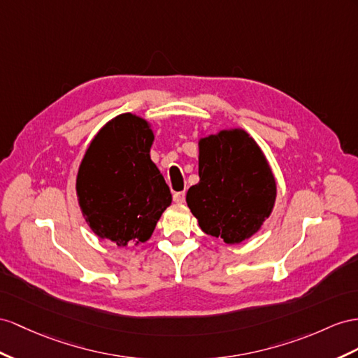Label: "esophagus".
Listing matches in <instances>:
<instances>
[{
	"instance_id": "obj_1",
	"label": "esophagus",
	"mask_w": 358,
	"mask_h": 358,
	"mask_svg": "<svg viewBox=\"0 0 358 358\" xmlns=\"http://www.w3.org/2000/svg\"><path fill=\"white\" fill-rule=\"evenodd\" d=\"M185 199H186L185 192H177V194H173V201H176L177 204H182L185 203Z\"/></svg>"
}]
</instances>
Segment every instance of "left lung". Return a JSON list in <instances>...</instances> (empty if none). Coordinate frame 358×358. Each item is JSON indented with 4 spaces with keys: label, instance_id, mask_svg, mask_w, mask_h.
Masks as SVG:
<instances>
[{
    "label": "left lung",
    "instance_id": "obj_1",
    "mask_svg": "<svg viewBox=\"0 0 358 358\" xmlns=\"http://www.w3.org/2000/svg\"><path fill=\"white\" fill-rule=\"evenodd\" d=\"M199 182L187 190L192 215L206 234L241 243L272 213L277 182L263 151L242 128L221 130L198 142Z\"/></svg>",
    "mask_w": 358,
    "mask_h": 358
}]
</instances>
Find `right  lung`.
Wrapping results in <instances>:
<instances>
[{"label": "right lung", "mask_w": 358, "mask_h": 358, "mask_svg": "<svg viewBox=\"0 0 358 358\" xmlns=\"http://www.w3.org/2000/svg\"><path fill=\"white\" fill-rule=\"evenodd\" d=\"M151 124L122 113L90 142L77 173V196L87 225L117 246L151 237L172 203L171 190L150 157Z\"/></svg>", "instance_id": "obj_1"}]
</instances>
